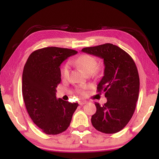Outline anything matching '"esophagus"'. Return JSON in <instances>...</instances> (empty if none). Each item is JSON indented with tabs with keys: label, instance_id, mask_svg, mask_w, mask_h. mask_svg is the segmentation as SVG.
I'll list each match as a JSON object with an SVG mask.
<instances>
[{
	"label": "esophagus",
	"instance_id": "1",
	"mask_svg": "<svg viewBox=\"0 0 159 159\" xmlns=\"http://www.w3.org/2000/svg\"><path fill=\"white\" fill-rule=\"evenodd\" d=\"M87 103V101L84 100V99H81V100L79 101V104L80 105H83V104H85Z\"/></svg>",
	"mask_w": 159,
	"mask_h": 159
}]
</instances>
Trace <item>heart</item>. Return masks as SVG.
<instances>
[{"label": "heart", "instance_id": "b5f03b06", "mask_svg": "<svg viewBox=\"0 0 159 159\" xmlns=\"http://www.w3.org/2000/svg\"><path fill=\"white\" fill-rule=\"evenodd\" d=\"M71 63L76 64L77 66L80 67L85 74H92L93 72L95 71L98 66V61L93 56L89 55H82L76 59L72 60ZM69 63H66L63 66L61 71V76L66 79L69 76ZM84 87L80 88L78 89V92L81 95L84 94Z\"/></svg>", "mask_w": 159, "mask_h": 159}]
</instances>
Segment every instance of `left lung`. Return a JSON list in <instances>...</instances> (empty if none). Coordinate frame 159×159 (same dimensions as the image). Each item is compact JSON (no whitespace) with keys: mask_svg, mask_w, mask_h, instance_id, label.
<instances>
[{"mask_svg":"<svg viewBox=\"0 0 159 159\" xmlns=\"http://www.w3.org/2000/svg\"><path fill=\"white\" fill-rule=\"evenodd\" d=\"M82 51L103 59L105 66L97 90L104 93L107 102L102 106L95 102L97 111L91 118L92 124L102 133H118L130 121L138 99L139 78L135 63L125 51L111 43Z\"/></svg>","mask_w":159,"mask_h":159,"instance_id":"8db88e82","label":"left lung"}]
</instances>
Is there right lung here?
Wrapping results in <instances>:
<instances>
[{
    "label": "right lung",
    "mask_w": 159,
    "mask_h": 159,
    "mask_svg": "<svg viewBox=\"0 0 159 159\" xmlns=\"http://www.w3.org/2000/svg\"><path fill=\"white\" fill-rule=\"evenodd\" d=\"M77 51L57 47L34 51L22 74V95L31 120L48 134L65 131L79 104L56 98V88L61 81L60 66Z\"/></svg>",
    "instance_id": "add662e5"
}]
</instances>
